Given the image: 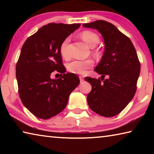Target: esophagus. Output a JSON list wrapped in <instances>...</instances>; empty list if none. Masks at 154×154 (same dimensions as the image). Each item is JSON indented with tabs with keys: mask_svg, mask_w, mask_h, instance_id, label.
<instances>
[{
	"mask_svg": "<svg viewBox=\"0 0 154 154\" xmlns=\"http://www.w3.org/2000/svg\"><path fill=\"white\" fill-rule=\"evenodd\" d=\"M79 79H80V82H83V80H84V79H83V77H79Z\"/></svg>",
	"mask_w": 154,
	"mask_h": 154,
	"instance_id": "34e87169",
	"label": "esophagus"
}]
</instances>
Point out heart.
<instances>
[{
  "mask_svg": "<svg viewBox=\"0 0 154 154\" xmlns=\"http://www.w3.org/2000/svg\"><path fill=\"white\" fill-rule=\"evenodd\" d=\"M80 37L91 48H94L100 41V37L96 32L91 30H84L80 34ZM70 41V37H66L62 41L60 46V53L65 59L70 57L68 51V45ZM95 54H98V51H95ZM94 61L92 59L75 60L68 64V70L69 72L77 75H84L86 70L90 69L93 66Z\"/></svg>",
  "mask_w": 154,
  "mask_h": 154,
  "instance_id": "heart-1",
  "label": "heart"
}]
</instances>
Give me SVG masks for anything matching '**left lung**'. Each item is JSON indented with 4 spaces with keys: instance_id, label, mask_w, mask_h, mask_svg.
Returning a JSON list of instances; mask_svg holds the SVG:
<instances>
[{
    "instance_id": "left-lung-1",
    "label": "left lung",
    "mask_w": 154,
    "mask_h": 154,
    "mask_svg": "<svg viewBox=\"0 0 154 154\" xmlns=\"http://www.w3.org/2000/svg\"><path fill=\"white\" fill-rule=\"evenodd\" d=\"M83 26L97 30L105 41V52L94 69L100 79L85 77L92 85L88 105L100 116L113 117L128 105L136 92L140 71L136 49L128 36L108 22L97 20Z\"/></svg>"
}]
</instances>
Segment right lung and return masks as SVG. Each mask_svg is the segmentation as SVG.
I'll list each match as a JSON object with an SVG mask.
<instances>
[{"instance_id": "obj_1", "label": "right lung", "mask_w": 154, "mask_h": 154, "mask_svg": "<svg viewBox=\"0 0 154 154\" xmlns=\"http://www.w3.org/2000/svg\"><path fill=\"white\" fill-rule=\"evenodd\" d=\"M80 25L43 26L27 38L21 49L16 64L18 92L25 107L38 118H51L63 111L71 93L79 85L76 75L65 73L60 46ZM55 70L63 76L51 79Z\"/></svg>"}]
</instances>
